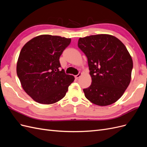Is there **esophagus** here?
<instances>
[{
	"label": "esophagus",
	"mask_w": 147,
	"mask_h": 147,
	"mask_svg": "<svg viewBox=\"0 0 147 147\" xmlns=\"http://www.w3.org/2000/svg\"><path fill=\"white\" fill-rule=\"evenodd\" d=\"M82 73H81V72H80L78 75H75V78L76 79H78L81 76H82Z\"/></svg>",
	"instance_id": "esophagus-1"
}]
</instances>
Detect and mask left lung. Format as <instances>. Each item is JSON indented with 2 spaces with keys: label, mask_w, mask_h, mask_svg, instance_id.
<instances>
[{
  "label": "left lung",
  "mask_w": 147,
  "mask_h": 147,
  "mask_svg": "<svg viewBox=\"0 0 147 147\" xmlns=\"http://www.w3.org/2000/svg\"><path fill=\"white\" fill-rule=\"evenodd\" d=\"M78 46L87 57L92 79L90 86L83 89L86 99L99 106L115 103L131 80L133 62L126 47L109 34L80 38Z\"/></svg>",
  "instance_id": "1"
}]
</instances>
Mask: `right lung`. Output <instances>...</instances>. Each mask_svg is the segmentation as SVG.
Instances as JSON below:
<instances>
[{"label":"right lung","mask_w":147,"mask_h":147,"mask_svg":"<svg viewBox=\"0 0 147 147\" xmlns=\"http://www.w3.org/2000/svg\"><path fill=\"white\" fill-rule=\"evenodd\" d=\"M70 42V38L41 35L21 49L16 73L23 90L34 100L52 104L65 96L75 78L60 69L59 57Z\"/></svg>","instance_id":"1"}]
</instances>
